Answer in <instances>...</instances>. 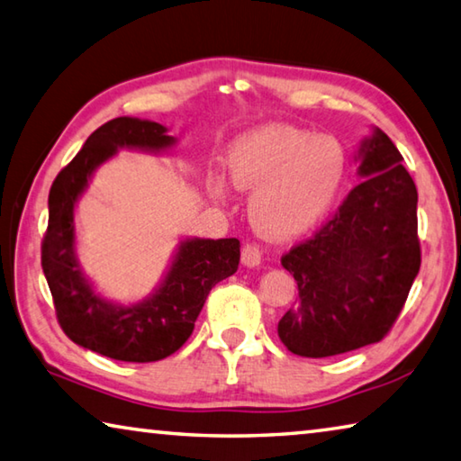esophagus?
I'll use <instances>...</instances> for the list:
<instances>
[{
    "instance_id": "34e87169",
    "label": "esophagus",
    "mask_w": 461,
    "mask_h": 461,
    "mask_svg": "<svg viewBox=\"0 0 461 461\" xmlns=\"http://www.w3.org/2000/svg\"><path fill=\"white\" fill-rule=\"evenodd\" d=\"M261 259H263V251L257 243H247L243 247V251H240V261H243V265H247V267H257V265L261 263Z\"/></svg>"
}]
</instances>
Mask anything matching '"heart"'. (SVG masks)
Wrapping results in <instances>:
<instances>
[{
  "label": "heart",
  "mask_w": 461,
  "mask_h": 461,
  "mask_svg": "<svg viewBox=\"0 0 461 461\" xmlns=\"http://www.w3.org/2000/svg\"><path fill=\"white\" fill-rule=\"evenodd\" d=\"M230 180L255 190L249 212L263 235L289 239L328 214L346 176V151L336 140L295 127H263L235 143ZM216 192H222L216 185Z\"/></svg>",
  "instance_id": "obj_1"
}]
</instances>
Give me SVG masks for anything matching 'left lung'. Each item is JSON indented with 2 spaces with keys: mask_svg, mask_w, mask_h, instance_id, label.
<instances>
[{
  "mask_svg": "<svg viewBox=\"0 0 461 461\" xmlns=\"http://www.w3.org/2000/svg\"><path fill=\"white\" fill-rule=\"evenodd\" d=\"M360 151L365 180L281 257L297 297L277 334L297 357L326 358L381 342L421 267L417 188L397 145L376 129Z\"/></svg>",
  "mask_w": 461,
  "mask_h": 461,
  "instance_id": "8db88e82",
  "label": "left lung"
}]
</instances>
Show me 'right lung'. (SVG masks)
<instances>
[{"instance_id": "1", "label": "right lung", "mask_w": 461, "mask_h": 461, "mask_svg": "<svg viewBox=\"0 0 461 461\" xmlns=\"http://www.w3.org/2000/svg\"><path fill=\"white\" fill-rule=\"evenodd\" d=\"M172 143L166 127L153 121L111 119L88 135L83 149L60 169L48 196L42 269L56 320L72 342L113 360L156 362L180 350L210 289L239 269V239H190L182 243L158 294L129 308L103 302L80 273L72 251V210L95 167L117 148L164 149Z\"/></svg>"}]
</instances>
